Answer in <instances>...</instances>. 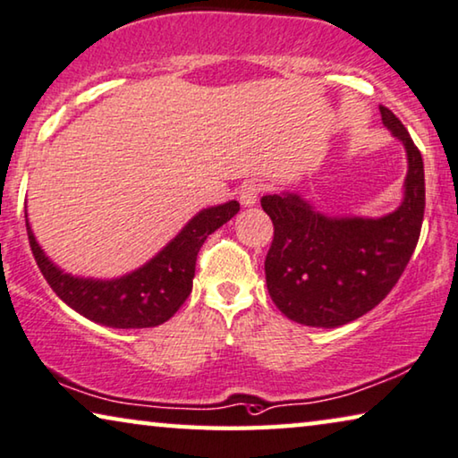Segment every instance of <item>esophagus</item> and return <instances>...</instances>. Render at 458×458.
<instances>
[{"mask_svg": "<svg viewBox=\"0 0 458 458\" xmlns=\"http://www.w3.org/2000/svg\"><path fill=\"white\" fill-rule=\"evenodd\" d=\"M261 193H263V185H261V182H257V181L244 182L241 191H238V195H241V203H242V206H247V208L255 206L259 195H261Z\"/></svg>", "mask_w": 458, "mask_h": 458, "instance_id": "obj_1", "label": "esophagus"}]
</instances>
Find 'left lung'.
Masks as SVG:
<instances>
[{"mask_svg": "<svg viewBox=\"0 0 458 458\" xmlns=\"http://www.w3.org/2000/svg\"><path fill=\"white\" fill-rule=\"evenodd\" d=\"M382 123L407 149L405 199L378 220L327 217L298 195H265L273 222L265 257L269 296L294 323H352L378 306L403 276L420 241L426 209L424 160L403 123L380 105Z\"/></svg>", "mask_w": 458, "mask_h": 458, "instance_id": "left-lung-1", "label": "left lung"}]
</instances>
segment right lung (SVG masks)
<instances>
[{
    "label": "right lung",
    "mask_w": 458,
    "mask_h": 458,
    "mask_svg": "<svg viewBox=\"0 0 458 458\" xmlns=\"http://www.w3.org/2000/svg\"><path fill=\"white\" fill-rule=\"evenodd\" d=\"M238 201L203 209L152 261L119 279L72 277L45 257L26 220L30 250L40 273L67 306L114 329H146L166 323L193 288L197 252L206 238L238 214Z\"/></svg>",
    "instance_id": "1"
}]
</instances>
